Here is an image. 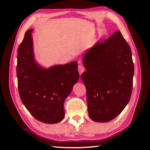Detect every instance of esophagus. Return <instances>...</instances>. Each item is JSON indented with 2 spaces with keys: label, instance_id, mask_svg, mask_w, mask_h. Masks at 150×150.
I'll use <instances>...</instances> for the list:
<instances>
[{
  "label": "esophagus",
  "instance_id": "obj_1",
  "mask_svg": "<svg viewBox=\"0 0 150 150\" xmlns=\"http://www.w3.org/2000/svg\"><path fill=\"white\" fill-rule=\"evenodd\" d=\"M78 69H79V74L80 75H81L82 73L84 72V67L82 66V65H81V64H80L79 66V68H78Z\"/></svg>",
  "mask_w": 150,
  "mask_h": 150
}]
</instances>
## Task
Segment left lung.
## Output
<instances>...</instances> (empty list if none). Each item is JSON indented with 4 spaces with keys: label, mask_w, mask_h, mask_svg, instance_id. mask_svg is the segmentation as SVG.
Listing matches in <instances>:
<instances>
[{
    "label": "left lung",
    "mask_w": 150,
    "mask_h": 150,
    "mask_svg": "<svg viewBox=\"0 0 150 150\" xmlns=\"http://www.w3.org/2000/svg\"><path fill=\"white\" fill-rule=\"evenodd\" d=\"M82 62L89 116L95 122H109L122 112L132 95L134 65L130 47L118 30L95 43Z\"/></svg>",
    "instance_id": "1"
}]
</instances>
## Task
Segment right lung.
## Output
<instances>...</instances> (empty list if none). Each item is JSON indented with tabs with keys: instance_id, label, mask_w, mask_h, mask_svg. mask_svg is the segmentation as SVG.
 Instances as JSON below:
<instances>
[{
	"instance_id": "add662e5",
	"label": "right lung",
	"mask_w": 150,
	"mask_h": 150,
	"mask_svg": "<svg viewBox=\"0 0 150 150\" xmlns=\"http://www.w3.org/2000/svg\"><path fill=\"white\" fill-rule=\"evenodd\" d=\"M33 29L26 31L17 51V76L21 99L33 117L40 122L55 124L64 117V104L79 78L78 64L44 68L35 60Z\"/></svg>"
}]
</instances>
